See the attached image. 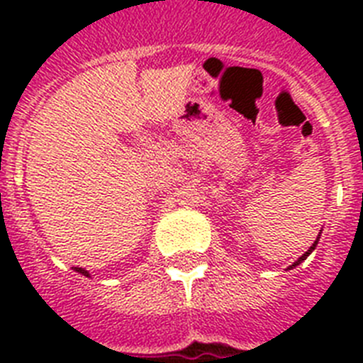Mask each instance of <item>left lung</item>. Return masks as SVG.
<instances>
[{
    "label": "left lung",
    "instance_id": "obj_1",
    "mask_svg": "<svg viewBox=\"0 0 363 363\" xmlns=\"http://www.w3.org/2000/svg\"><path fill=\"white\" fill-rule=\"evenodd\" d=\"M318 238H320V234H318ZM318 238H316V242H314V243H313V245H311V247H309V251H307V252H306V255H301V256H300V258H298V259H296V262H294V264H293V265H291V267H289V269H294V267H296V265H300V264H301V262H303V259H306V258H307V256H309V255H311V252H313V251H314V247H316V243H318Z\"/></svg>",
    "mask_w": 363,
    "mask_h": 363
}]
</instances>
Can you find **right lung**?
Here are the masks:
<instances>
[{
  "instance_id": "obj_1",
  "label": "right lung",
  "mask_w": 363,
  "mask_h": 363,
  "mask_svg": "<svg viewBox=\"0 0 363 363\" xmlns=\"http://www.w3.org/2000/svg\"><path fill=\"white\" fill-rule=\"evenodd\" d=\"M74 271L79 272V274H83V277H89V272H86L85 269H82V267H74Z\"/></svg>"
}]
</instances>
